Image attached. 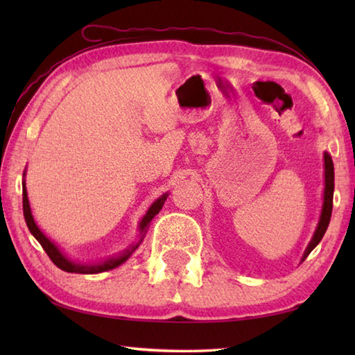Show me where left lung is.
I'll list each match as a JSON object with an SVG mask.
<instances>
[{
	"mask_svg": "<svg viewBox=\"0 0 355 355\" xmlns=\"http://www.w3.org/2000/svg\"><path fill=\"white\" fill-rule=\"evenodd\" d=\"M323 160H325V191H323V206H322V214H320V220L318 227H315V232L313 235V239L308 244L306 250L302 256V261H305V258L310 254L314 247L318 245L325 232L328 229V224L331 220V212H333V195H334V164H333V158L328 153L323 154Z\"/></svg>",
	"mask_w": 355,
	"mask_h": 355,
	"instance_id": "left-lung-1",
	"label": "left lung"
}]
</instances>
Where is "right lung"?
<instances>
[{
	"label": "right lung",
	"mask_w": 355,
	"mask_h": 355,
	"mask_svg": "<svg viewBox=\"0 0 355 355\" xmlns=\"http://www.w3.org/2000/svg\"><path fill=\"white\" fill-rule=\"evenodd\" d=\"M26 175V173H24ZM166 198H168V193L162 195L160 198L155 200L153 202V206L149 207V210L146 212V215L141 218V221L139 224V230H140V241L139 243L132 244L130 248H126L125 252H122L117 256H112V258L103 261V262H97V263H79V262H73L71 259L67 258V256L59 250V247L55 245L53 241H50L47 236L44 235L41 232V229L37 227L35 220H33V215H32V210H30V205H28V198H27V189H26V183L22 186V210H24V218H26V223H27V227L30 230V233L37 239V243L42 245V248L45 250V253L49 254V258L53 261L56 267H59L61 270L67 271V273H80V275H96V273H102V271H108L116 268L119 266H122V263L130 258V256L137 250V247L140 245V243L143 241V236H145V233L148 230V225L149 223L153 221V218L160 212Z\"/></svg>",
	"instance_id": "obj_1"
}]
</instances>
